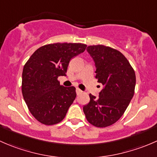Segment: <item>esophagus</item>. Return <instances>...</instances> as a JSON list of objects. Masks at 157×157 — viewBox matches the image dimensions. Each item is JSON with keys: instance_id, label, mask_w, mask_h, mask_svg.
Instances as JSON below:
<instances>
[{"instance_id": "esophagus-1", "label": "esophagus", "mask_w": 157, "mask_h": 157, "mask_svg": "<svg viewBox=\"0 0 157 157\" xmlns=\"http://www.w3.org/2000/svg\"><path fill=\"white\" fill-rule=\"evenodd\" d=\"M76 93H77V95H80V93H82V91H81V90H80V89L77 88V89H76Z\"/></svg>"}]
</instances>
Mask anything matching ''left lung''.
Listing matches in <instances>:
<instances>
[{"mask_svg": "<svg viewBox=\"0 0 157 157\" xmlns=\"http://www.w3.org/2000/svg\"><path fill=\"white\" fill-rule=\"evenodd\" d=\"M86 50L95 62L96 78L103 89L98 98L90 94V102L83 110L90 124L108 127L122 116L134 96L135 73L127 58L116 49L98 45L88 46Z\"/></svg>", "mask_w": 157, "mask_h": 157, "instance_id": "8db88e82", "label": "left lung"}]
</instances>
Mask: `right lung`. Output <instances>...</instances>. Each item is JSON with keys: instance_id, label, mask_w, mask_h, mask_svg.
<instances>
[{"instance_id": "obj_1", "label": "right lung", "mask_w": 157, "mask_h": 157, "mask_svg": "<svg viewBox=\"0 0 157 157\" xmlns=\"http://www.w3.org/2000/svg\"><path fill=\"white\" fill-rule=\"evenodd\" d=\"M81 43H54L38 48L25 64L22 93L37 121L52 125L62 121L75 99L74 86L64 87L58 77L66 76L71 58L85 51Z\"/></svg>"}]
</instances>
